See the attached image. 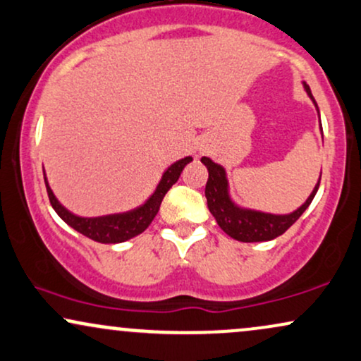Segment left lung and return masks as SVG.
<instances>
[{
  "label": "left lung",
  "mask_w": 361,
  "mask_h": 361,
  "mask_svg": "<svg viewBox=\"0 0 361 361\" xmlns=\"http://www.w3.org/2000/svg\"><path fill=\"white\" fill-rule=\"evenodd\" d=\"M305 85L306 94L310 95V99L314 102L316 109H318V104H316L314 97H312L311 89L307 84ZM319 114V111H318ZM202 163L205 164L208 169V181L205 186V197H207V205L210 214L215 216L219 227L224 230L227 235H230L235 240L240 242H266L272 240V238L282 235V233L288 230L296 220L305 214V210L311 205L312 198H314L316 192L319 188V180L316 183L314 190H312L310 197L298 210L290 212L286 215H276V214H266V212L252 210V208L238 207L228 193V180L225 168L220 166L219 163L212 161L210 158L203 156Z\"/></svg>",
  "instance_id": "1"
}]
</instances>
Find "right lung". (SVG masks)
<instances>
[{
  "label": "right lung",
  "instance_id": "obj_1",
  "mask_svg": "<svg viewBox=\"0 0 361 361\" xmlns=\"http://www.w3.org/2000/svg\"><path fill=\"white\" fill-rule=\"evenodd\" d=\"M190 161H193L192 156H186V158L178 159L176 163H173L171 166L163 173L154 193L151 195L141 207L129 212H123V214H112L102 216H80L72 214L71 210H67V208L56 200L54 192H51L49 181H47L45 169H43V178H45L47 193H49L51 207H54L56 215H59L65 224L71 225L73 230L80 232L82 235L92 238L95 242H101V244H121V242H126L129 240V238L139 235V233H142L147 227H149V224L153 222L156 214H158L164 195H166L168 190L176 183L181 171H183V168Z\"/></svg>",
  "mask_w": 361,
  "mask_h": 361
}]
</instances>
